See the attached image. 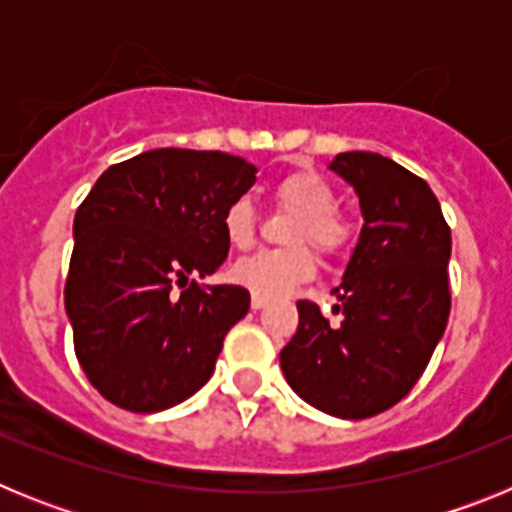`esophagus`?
I'll use <instances>...</instances> for the list:
<instances>
[{
  "mask_svg": "<svg viewBox=\"0 0 512 512\" xmlns=\"http://www.w3.org/2000/svg\"><path fill=\"white\" fill-rule=\"evenodd\" d=\"M266 302H269V300H266V297H261V295H253L251 297V307H253V310H261V307H266Z\"/></svg>",
  "mask_w": 512,
  "mask_h": 512,
  "instance_id": "34e87169",
  "label": "esophagus"
}]
</instances>
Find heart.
Here are the masks:
<instances>
[{"mask_svg": "<svg viewBox=\"0 0 512 512\" xmlns=\"http://www.w3.org/2000/svg\"><path fill=\"white\" fill-rule=\"evenodd\" d=\"M274 200L282 210L297 215L287 230V243L292 246L253 253L235 261L230 269V279L235 284L266 300L284 297L292 287L315 277L320 264L318 253L307 246L318 248L325 259H341L351 251L356 238L354 223L336 210V189L315 171L302 169L282 176L274 187ZM256 228L259 215L246 197H238L225 207L223 233L230 246L238 251L251 248L256 241Z\"/></svg>", "mask_w": 512, "mask_h": 512, "instance_id": "obj_1", "label": "heart"}]
</instances>
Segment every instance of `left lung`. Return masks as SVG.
<instances>
[{
  "label": "left lung",
  "mask_w": 512,
  "mask_h": 512,
  "mask_svg": "<svg viewBox=\"0 0 512 512\" xmlns=\"http://www.w3.org/2000/svg\"><path fill=\"white\" fill-rule=\"evenodd\" d=\"M359 194L364 228L333 289L341 325L300 300V325L279 364L312 408L346 420L397 405L425 372L451 310V230L431 187L379 153L330 161Z\"/></svg>",
  "instance_id": "1"
}]
</instances>
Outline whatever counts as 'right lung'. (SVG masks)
I'll use <instances>...</instances> for the list:
<instances>
[{
	"mask_svg": "<svg viewBox=\"0 0 512 512\" xmlns=\"http://www.w3.org/2000/svg\"><path fill=\"white\" fill-rule=\"evenodd\" d=\"M256 171L230 153L156 148L110 166L79 205L63 302L76 359L104 400L158 413L212 377L251 295L197 279L223 266V212Z\"/></svg>",
	"mask_w": 512,
	"mask_h": 512,
	"instance_id": "1",
	"label": "right lung"
}]
</instances>
